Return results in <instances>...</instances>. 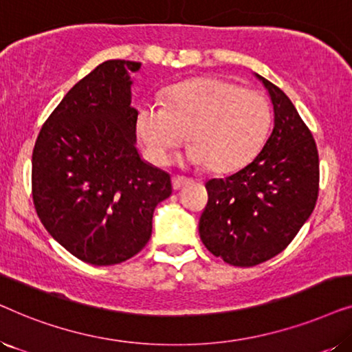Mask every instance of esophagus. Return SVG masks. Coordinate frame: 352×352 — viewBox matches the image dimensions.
<instances>
[{
  "label": "esophagus",
  "instance_id": "34e87169",
  "mask_svg": "<svg viewBox=\"0 0 352 352\" xmlns=\"http://www.w3.org/2000/svg\"><path fill=\"white\" fill-rule=\"evenodd\" d=\"M189 182H192L190 177H186V176H173V187H175L176 190L181 189L182 186L189 184Z\"/></svg>",
  "mask_w": 352,
  "mask_h": 352
}]
</instances>
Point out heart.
I'll list each match as a JSON object with an SVG mask.
<instances>
[{
  "mask_svg": "<svg viewBox=\"0 0 352 352\" xmlns=\"http://www.w3.org/2000/svg\"><path fill=\"white\" fill-rule=\"evenodd\" d=\"M269 122L271 110L261 94L226 80L199 78L168 89L163 105H139L136 131L158 165L168 162L187 133V162L232 171L258 152Z\"/></svg>",
  "mask_w": 352,
  "mask_h": 352,
  "instance_id": "1",
  "label": "heart"
}]
</instances>
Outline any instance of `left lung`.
<instances>
[{
	"label": "left lung",
	"instance_id": "1",
	"mask_svg": "<svg viewBox=\"0 0 352 352\" xmlns=\"http://www.w3.org/2000/svg\"><path fill=\"white\" fill-rule=\"evenodd\" d=\"M256 76L271 96L272 133L247 166L206 182L208 204L199 223L205 247L239 267L283 252L319 195V153L309 128L280 88Z\"/></svg>",
	"mask_w": 352,
	"mask_h": 352
}]
</instances>
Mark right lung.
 Instances as JSON below:
<instances>
[{"label": "right lung", "instance_id": "obj_1", "mask_svg": "<svg viewBox=\"0 0 352 352\" xmlns=\"http://www.w3.org/2000/svg\"><path fill=\"white\" fill-rule=\"evenodd\" d=\"M141 62L105 60L80 80L38 134L33 204L47 232L94 266H112L146 247L155 206L171 195L166 171L136 147L131 74Z\"/></svg>", "mask_w": 352, "mask_h": 352}]
</instances>
